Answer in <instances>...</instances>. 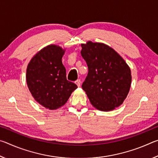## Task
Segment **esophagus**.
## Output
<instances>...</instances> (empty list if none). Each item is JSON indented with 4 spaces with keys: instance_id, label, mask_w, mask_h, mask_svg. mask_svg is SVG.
I'll list each match as a JSON object with an SVG mask.
<instances>
[{
    "instance_id": "34e87169",
    "label": "esophagus",
    "mask_w": 158,
    "mask_h": 158,
    "mask_svg": "<svg viewBox=\"0 0 158 158\" xmlns=\"http://www.w3.org/2000/svg\"><path fill=\"white\" fill-rule=\"evenodd\" d=\"M75 84L77 85V86L79 87L80 85H81V80H80V79H77V81H75Z\"/></svg>"
}]
</instances>
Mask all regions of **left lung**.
Returning <instances> with one entry per match:
<instances>
[{"label":"left lung","instance_id":"obj_1","mask_svg":"<svg viewBox=\"0 0 158 158\" xmlns=\"http://www.w3.org/2000/svg\"><path fill=\"white\" fill-rule=\"evenodd\" d=\"M81 45V54L89 68L83 90L98 110H114L122 105L129 93L132 81L129 66L108 45L91 41Z\"/></svg>","mask_w":158,"mask_h":158}]
</instances>
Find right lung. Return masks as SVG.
<instances>
[{
  "label": "right lung",
  "mask_w": 158,
  "mask_h": 158,
  "mask_svg": "<svg viewBox=\"0 0 158 158\" xmlns=\"http://www.w3.org/2000/svg\"><path fill=\"white\" fill-rule=\"evenodd\" d=\"M59 46L48 45L34 56L26 69V82L35 100L44 107L53 110L63 106L77 85L66 78Z\"/></svg>",
  "instance_id": "right-lung-1"
}]
</instances>
